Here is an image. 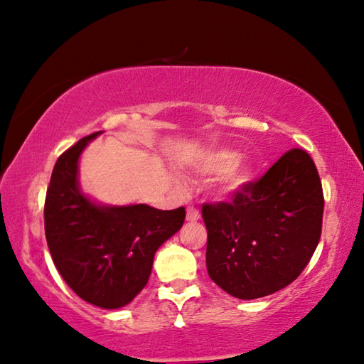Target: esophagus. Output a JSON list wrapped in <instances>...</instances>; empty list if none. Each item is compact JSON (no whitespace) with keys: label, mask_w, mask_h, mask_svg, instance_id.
Returning <instances> with one entry per match:
<instances>
[{"label":"esophagus","mask_w":364,"mask_h":364,"mask_svg":"<svg viewBox=\"0 0 364 364\" xmlns=\"http://www.w3.org/2000/svg\"><path fill=\"white\" fill-rule=\"evenodd\" d=\"M199 218H200L199 210H197L196 207H188V210H186V220L191 221V223H193V221H197Z\"/></svg>","instance_id":"esophagus-1"}]
</instances>
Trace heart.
Returning a JSON list of instances; mask_svg holds the SVG:
<instances>
[{
    "label": "heart",
    "mask_w": 364,
    "mask_h": 364,
    "mask_svg": "<svg viewBox=\"0 0 364 364\" xmlns=\"http://www.w3.org/2000/svg\"><path fill=\"white\" fill-rule=\"evenodd\" d=\"M241 154L232 149L208 152L199 162V171L208 176H223V191L228 194L241 193L254 180V167L239 162Z\"/></svg>",
    "instance_id": "b5f03b06"
}]
</instances>
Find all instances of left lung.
I'll use <instances>...</instances> for the list:
<instances>
[{
	"label": "left lung",
	"instance_id": "8db88e82",
	"mask_svg": "<svg viewBox=\"0 0 364 364\" xmlns=\"http://www.w3.org/2000/svg\"><path fill=\"white\" fill-rule=\"evenodd\" d=\"M323 210L315 162L305 151L291 149L231 202L202 207L208 276L242 300L281 291L316 250Z\"/></svg>",
	"mask_w": 364,
	"mask_h": 364
}]
</instances>
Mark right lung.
Returning a JSON list of instances; mask_svg holds the SVG:
<instances>
[{
	"label": "right lung",
	"instance_id": "1",
	"mask_svg": "<svg viewBox=\"0 0 364 364\" xmlns=\"http://www.w3.org/2000/svg\"><path fill=\"white\" fill-rule=\"evenodd\" d=\"M96 132L54 165L45 202V232L58 271L80 299L106 310L130 304L149 281L154 255L184 223V207L104 205L78 181L80 156Z\"/></svg>",
	"mask_w": 364,
	"mask_h": 364
}]
</instances>
